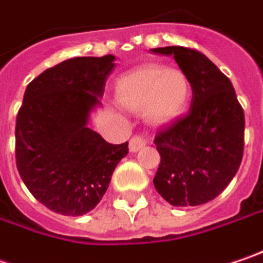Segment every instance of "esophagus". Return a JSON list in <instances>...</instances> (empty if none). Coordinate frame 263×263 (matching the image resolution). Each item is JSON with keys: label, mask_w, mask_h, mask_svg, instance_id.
Instances as JSON below:
<instances>
[{"label": "esophagus", "mask_w": 263, "mask_h": 263, "mask_svg": "<svg viewBox=\"0 0 263 263\" xmlns=\"http://www.w3.org/2000/svg\"><path fill=\"white\" fill-rule=\"evenodd\" d=\"M147 144V140L144 138L143 134H135L129 140V150L131 152H138L141 147H144Z\"/></svg>", "instance_id": "obj_1"}]
</instances>
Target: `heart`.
Listing matches in <instances>:
<instances>
[{"mask_svg":"<svg viewBox=\"0 0 263 263\" xmlns=\"http://www.w3.org/2000/svg\"><path fill=\"white\" fill-rule=\"evenodd\" d=\"M116 97L123 107L143 110L148 120L168 123L180 117L191 100V83L183 71L146 65L119 79Z\"/></svg>","mask_w":263,"mask_h":263,"instance_id":"1","label":"heart"}]
</instances>
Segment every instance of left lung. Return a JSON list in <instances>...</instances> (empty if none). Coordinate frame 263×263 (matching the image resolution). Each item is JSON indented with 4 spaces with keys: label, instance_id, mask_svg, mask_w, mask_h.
<instances>
[{
    "label": "left lung",
    "instance_id": "obj_1",
    "mask_svg": "<svg viewBox=\"0 0 263 263\" xmlns=\"http://www.w3.org/2000/svg\"><path fill=\"white\" fill-rule=\"evenodd\" d=\"M153 52L173 54L193 90L189 113L155 137L161 163L153 184L171 205H201L223 192L238 171L244 110L231 80L205 54L183 46Z\"/></svg>",
    "mask_w": 263,
    "mask_h": 263
}]
</instances>
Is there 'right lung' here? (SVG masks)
<instances>
[{
	"label": "right lung",
	"mask_w": 263,
	"mask_h": 263,
	"mask_svg": "<svg viewBox=\"0 0 263 263\" xmlns=\"http://www.w3.org/2000/svg\"><path fill=\"white\" fill-rule=\"evenodd\" d=\"M115 56L67 59L43 71L25 90L16 117V166L28 191L64 216H83L107 191L128 155V141L110 144L87 128Z\"/></svg>",
	"instance_id": "right-lung-1"
}]
</instances>
